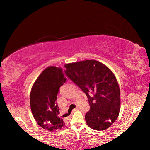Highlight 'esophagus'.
<instances>
[{
    "instance_id": "1",
    "label": "esophagus",
    "mask_w": 150,
    "mask_h": 150,
    "mask_svg": "<svg viewBox=\"0 0 150 150\" xmlns=\"http://www.w3.org/2000/svg\"><path fill=\"white\" fill-rule=\"evenodd\" d=\"M78 109H79V108H78V107H77V108H75V109H74V110H73V111H76V110H77Z\"/></svg>"
}]
</instances>
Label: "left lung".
I'll return each mask as SVG.
<instances>
[{
	"instance_id": "left-lung-1",
	"label": "left lung",
	"mask_w": 150,
	"mask_h": 150,
	"mask_svg": "<svg viewBox=\"0 0 150 150\" xmlns=\"http://www.w3.org/2000/svg\"><path fill=\"white\" fill-rule=\"evenodd\" d=\"M64 67L66 75L88 97L90 110L85 119L88 126L98 131L109 128L119 116L120 106V89L113 72L95 60L66 64Z\"/></svg>"
}]
</instances>
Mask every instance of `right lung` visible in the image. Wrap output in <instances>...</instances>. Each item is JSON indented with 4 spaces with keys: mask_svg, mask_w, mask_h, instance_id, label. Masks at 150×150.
I'll return each mask as SVG.
<instances>
[{
    "mask_svg": "<svg viewBox=\"0 0 150 150\" xmlns=\"http://www.w3.org/2000/svg\"><path fill=\"white\" fill-rule=\"evenodd\" d=\"M66 81L62 68L50 66L40 73L31 88L30 106L34 119L40 126L51 132L65 126L59 115L57 98Z\"/></svg>",
    "mask_w": 150,
    "mask_h": 150,
    "instance_id": "add662e5",
    "label": "right lung"
}]
</instances>
